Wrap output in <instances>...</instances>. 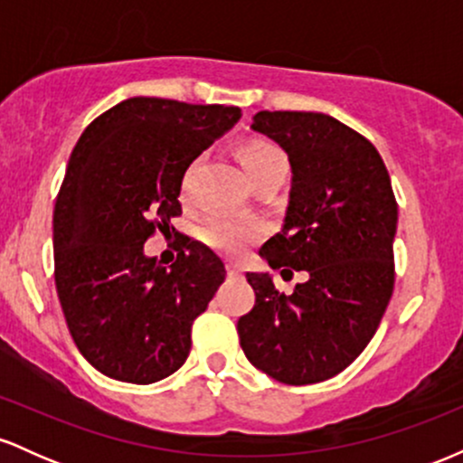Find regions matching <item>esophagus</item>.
I'll return each instance as SVG.
<instances>
[{
	"label": "esophagus",
	"instance_id": "34e87169",
	"mask_svg": "<svg viewBox=\"0 0 463 463\" xmlns=\"http://www.w3.org/2000/svg\"><path fill=\"white\" fill-rule=\"evenodd\" d=\"M226 268H228V274H231V276H241V268H239V265L228 263Z\"/></svg>",
	"mask_w": 463,
	"mask_h": 463
}]
</instances>
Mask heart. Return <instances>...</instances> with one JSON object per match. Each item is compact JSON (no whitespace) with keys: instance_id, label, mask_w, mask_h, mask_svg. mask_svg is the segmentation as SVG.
<instances>
[{"instance_id":"1","label":"heart","mask_w":463,"mask_h":463,"mask_svg":"<svg viewBox=\"0 0 463 463\" xmlns=\"http://www.w3.org/2000/svg\"><path fill=\"white\" fill-rule=\"evenodd\" d=\"M237 158L241 163L250 184L261 180H285L289 172V158L274 141L263 137H250L237 146ZM259 237V228L252 222L231 220L224 215H213L200 226V239L209 248L224 254H237L250 241Z\"/></svg>"}]
</instances>
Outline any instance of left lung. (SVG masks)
I'll return each instance as SVG.
<instances>
[{
  "mask_svg": "<svg viewBox=\"0 0 463 463\" xmlns=\"http://www.w3.org/2000/svg\"><path fill=\"white\" fill-rule=\"evenodd\" d=\"M254 130L289 156L294 178L283 231L259 254L272 269L305 272L294 294L248 272L254 307L237 333L254 368L287 385L346 370L379 328L394 291L398 204L376 147L324 113L261 110Z\"/></svg>",
  "mask_w": 463,
  "mask_h": 463,
  "instance_id": "1",
  "label": "left lung"
}]
</instances>
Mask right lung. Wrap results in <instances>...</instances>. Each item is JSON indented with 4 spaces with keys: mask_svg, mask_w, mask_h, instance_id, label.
<instances>
[{
    "mask_svg": "<svg viewBox=\"0 0 463 463\" xmlns=\"http://www.w3.org/2000/svg\"><path fill=\"white\" fill-rule=\"evenodd\" d=\"M239 117L237 106L130 98L95 117L69 156L54 206L56 291L78 350L110 379L147 385L189 357L224 263L180 232L172 268L143 243L183 213L184 172Z\"/></svg>",
    "mask_w": 463,
    "mask_h": 463,
    "instance_id": "add662e5",
    "label": "right lung"
}]
</instances>
